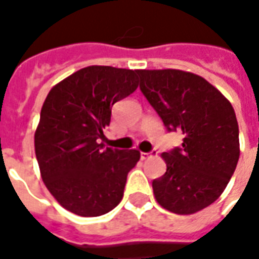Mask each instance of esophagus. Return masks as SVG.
<instances>
[{"label": "esophagus", "mask_w": 259, "mask_h": 259, "mask_svg": "<svg viewBox=\"0 0 259 259\" xmlns=\"http://www.w3.org/2000/svg\"><path fill=\"white\" fill-rule=\"evenodd\" d=\"M152 154H155V151L154 152H141L140 157H141V159H147L148 157H151Z\"/></svg>", "instance_id": "34e87169"}]
</instances>
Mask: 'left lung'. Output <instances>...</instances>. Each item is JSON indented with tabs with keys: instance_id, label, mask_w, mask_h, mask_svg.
Here are the masks:
<instances>
[{
	"instance_id": "8db88e82",
	"label": "left lung",
	"mask_w": 259,
	"mask_h": 259,
	"mask_svg": "<svg viewBox=\"0 0 259 259\" xmlns=\"http://www.w3.org/2000/svg\"><path fill=\"white\" fill-rule=\"evenodd\" d=\"M140 90L180 148L163 152L166 172L152 182L158 204L179 215L211 205L226 189L240 157L239 124L226 97L198 74L140 69Z\"/></svg>"
}]
</instances>
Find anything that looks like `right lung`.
<instances>
[{
  "label": "right lung",
  "instance_id": "1",
  "mask_svg": "<svg viewBox=\"0 0 259 259\" xmlns=\"http://www.w3.org/2000/svg\"><path fill=\"white\" fill-rule=\"evenodd\" d=\"M137 72L87 66L54 85L42 104L34 133L42 182L65 209L79 217L112 211L140 159L137 150L102 148L98 143L113 104L139 87Z\"/></svg>",
  "mask_w": 259,
  "mask_h": 259
}]
</instances>
